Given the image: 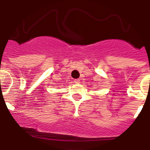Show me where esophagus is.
Returning <instances> with one entry per match:
<instances>
[{
	"label": "esophagus",
	"instance_id": "34e87169",
	"mask_svg": "<svg viewBox=\"0 0 150 150\" xmlns=\"http://www.w3.org/2000/svg\"><path fill=\"white\" fill-rule=\"evenodd\" d=\"M74 82H75V83H79V82H80V79H74Z\"/></svg>",
	"mask_w": 150,
	"mask_h": 150
}]
</instances>
